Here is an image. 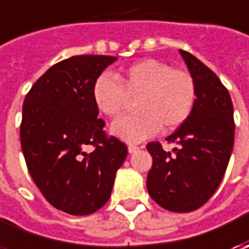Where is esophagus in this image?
I'll use <instances>...</instances> for the list:
<instances>
[{
	"label": "esophagus",
	"instance_id": "34e87169",
	"mask_svg": "<svg viewBox=\"0 0 249 249\" xmlns=\"http://www.w3.org/2000/svg\"><path fill=\"white\" fill-rule=\"evenodd\" d=\"M127 149H129V154H134V152H137L140 148L137 147V145H133V144H130L129 147H127Z\"/></svg>",
	"mask_w": 249,
	"mask_h": 249
}]
</instances>
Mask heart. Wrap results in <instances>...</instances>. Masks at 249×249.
<instances>
[{
    "mask_svg": "<svg viewBox=\"0 0 249 249\" xmlns=\"http://www.w3.org/2000/svg\"><path fill=\"white\" fill-rule=\"evenodd\" d=\"M126 94H139V112L115 120L110 133L126 142H140L157 134L160 127L175 130L181 126L196 107V86L187 71L145 58L123 69L118 79L112 73H101L91 89L94 105L110 118L122 112Z\"/></svg>",
    "mask_w": 249,
    "mask_h": 249,
    "instance_id": "heart-1",
    "label": "heart"
}]
</instances>
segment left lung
<instances>
[{"label": "left lung", "instance_id": "1", "mask_svg": "<svg viewBox=\"0 0 249 249\" xmlns=\"http://www.w3.org/2000/svg\"><path fill=\"white\" fill-rule=\"evenodd\" d=\"M196 86L191 116L167 137L176 148L167 152L149 142L152 167L147 177L151 198L167 211L191 212L213 196L223 180L234 144V116L230 94L206 65L181 51Z\"/></svg>", "mask_w": 249, "mask_h": 249}]
</instances>
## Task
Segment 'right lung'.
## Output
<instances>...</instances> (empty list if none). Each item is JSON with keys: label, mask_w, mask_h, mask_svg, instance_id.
<instances>
[{"label": "right lung", "mask_w": 249, "mask_h": 249, "mask_svg": "<svg viewBox=\"0 0 249 249\" xmlns=\"http://www.w3.org/2000/svg\"><path fill=\"white\" fill-rule=\"evenodd\" d=\"M116 56L76 55L51 66L26 95L20 144L45 199L69 215L94 213L109 199L127 147L107 137L91 97L95 77ZM87 146H94L87 153Z\"/></svg>", "instance_id": "1"}]
</instances>
